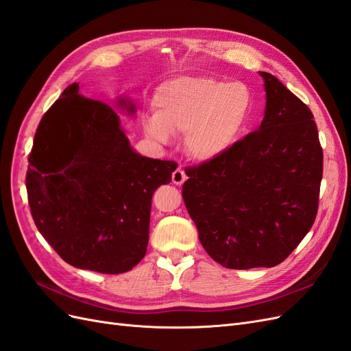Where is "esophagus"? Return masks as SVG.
Instances as JSON below:
<instances>
[{"label": "esophagus", "mask_w": 351, "mask_h": 351, "mask_svg": "<svg viewBox=\"0 0 351 351\" xmlns=\"http://www.w3.org/2000/svg\"><path fill=\"white\" fill-rule=\"evenodd\" d=\"M186 178H187L186 173H184V169L182 167H178L176 171L173 173V183L177 184V186H182L186 182Z\"/></svg>", "instance_id": "1"}]
</instances>
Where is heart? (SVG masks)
I'll use <instances>...</instances> for the list:
<instances>
[{
  "instance_id": "heart-1",
  "label": "heart",
  "mask_w": 351,
  "mask_h": 351,
  "mask_svg": "<svg viewBox=\"0 0 351 351\" xmlns=\"http://www.w3.org/2000/svg\"><path fill=\"white\" fill-rule=\"evenodd\" d=\"M252 112L253 95L246 84L178 77L162 83L155 92V120L146 121L145 130L159 142H165L168 133L187 134L189 154L208 161L240 139Z\"/></svg>"
}]
</instances>
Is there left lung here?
I'll list each match as a JSON object with an SVG mask.
<instances>
[{"label":"left lung","mask_w":351,"mask_h":351,"mask_svg":"<svg viewBox=\"0 0 351 351\" xmlns=\"http://www.w3.org/2000/svg\"><path fill=\"white\" fill-rule=\"evenodd\" d=\"M258 130L186 168L183 199L209 256L230 269L272 268L312 228L324 171L313 114L269 73Z\"/></svg>","instance_id":"obj_1"}]
</instances>
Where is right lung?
I'll return each mask as SVG.
<instances>
[{
  "label": "right lung",
  "instance_id": "obj_1",
  "mask_svg": "<svg viewBox=\"0 0 351 351\" xmlns=\"http://www.w3.org/2000/svg\"><path fill=\"white\" fill-rule=\"evenodd\" d=\"M176 168L136 154L117 112L73 83L35 133L26 173L30 214L62 261L127 272L146 254L154 192L171 182Z\"/></svg>",
  "mask_w": 351,
  "mask_h": 351
}]
</instances>
